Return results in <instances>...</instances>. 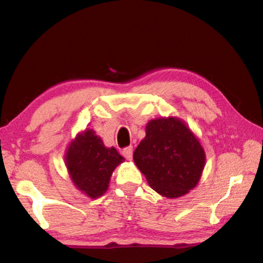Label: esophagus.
Returning a JSON list of instances; mask_svg holds the SVG:
<instances>
[{
	"instance_id": "1",
	"label": "esophagus",
	"mask_w": 263,
	"mask_h": 263,
	"mask_svg": "<svg viewBox=\"0 0 263 263\" xmlns=\"http://www.w3.org/2000/svg\"><path fill=\"white\" fill-rule=\"evenodd\" d=\"M122 154H123V157L125 158L126 160H132V157H133V148L131 147V146H128V147L123 149Z\"/></svg>"
}]
</instances>
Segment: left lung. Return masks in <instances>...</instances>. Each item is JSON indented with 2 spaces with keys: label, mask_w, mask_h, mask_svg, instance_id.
<instances>
[{
  "label": "left lung",
  "mask_w": 263,
  "mask_h": 263,
  "mask_svg": "<svg viewBox=\"0 0 263 263\" xmlns=\"http://www.w3.org/2000/svg\"><path fill=\"white\" fill-rule=\"evenodd\" d=\"M133 160L151 188L164 197L176 198L197 185L205 152L181 119L157 118L146 125V136L133 153Z\"/></svg>",
  "instance_id": "obj_1"
}]
</instances>
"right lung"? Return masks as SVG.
I'll list each match as a JSON object with an SVG mask.
<instances>
[{
  "instance_id": "1",
  "label": "right lung",
  "mask_w": 263,
  "mask_h": 263,
  "mask_svg": "<svg viewBox=\"0 0 263 263\" xmlns=\"http://www.w3.org/2000/svg\"><path fill=\"white\" fill-rule=\"evenodd\" d=\"M65 161L75 186L95 199L108 190L112 172L124 158L115 147H105L94 130L87 128L70 142Z\"/></svg>"
}]
</instances>
